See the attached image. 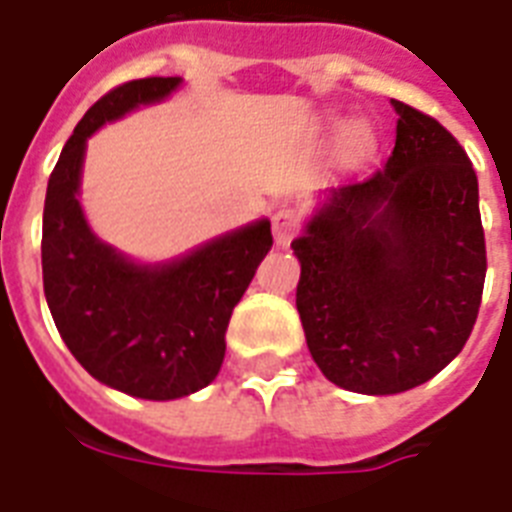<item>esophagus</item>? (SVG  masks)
Wrapping results in <instances>:
<instances>
[{"label":"esophagus","instance_id":"1","mask_svg":"<svg viewBox=\"0 0 512 512\" xmlns=\"http://www.w3.org/2000/svg\"><path fill=\"white\" fill-rule=\"evenodd\" d=\"M299 224H302V215L294 207H280L272 215V234H275V242L278 245H288V242L294 240V234H297Z\"/></svg>","mask_w":512,"mask_h":512}]
</instances>
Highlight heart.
<instances>
[{
	"label": "heart",
	"instance_id": "obj_1",
	"mask_svg": "<svg viewBox=\"0 0 512 512\" xmlns=\"http://www.w3.org/2000/svg\"><path fill=\"white\" fill-rule=\"evenodd\" d=\"M356 142H359V145H364V142H367L364 140V134H356Z\"/></svg>",
	"mask_w": 512,
	"mask_h": 512
}]
</instances>
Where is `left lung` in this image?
Returning <instances> with one entry per match:
<instances>
[{"label":"left lung","instance_id":"8db88e82","mask_svg":"<svg viewBox=\"0 0 512 512\" xmlns=\"http://www.w3.org/2000/svg\"><path fill=\"white\" fill-rule=\"evenodd\" d=\"M386 167L329 188L291 242L310 356L334 386L399 394L461 353L486 280L478 175L432 115L391 99Z\"/></svg>","mask_w":512,"mask_h":512}]
</instances>
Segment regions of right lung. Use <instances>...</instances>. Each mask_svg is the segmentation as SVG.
<instances>
[{
    "label": "right lung",
    "mask_w": 512,
    "mask_h": 512,
    "mask_svg": "<svg viewBox=\"0 0 512 512\" xmlns=\"http://www.w3.org/2000/svg\"><path fill=\"white\" fill-rule=\"evenodd\" d=\"M180 78H142L88 107L48 180L42 286L61 340L99 383L140 399H180L213 383L234 305L270 253V221L242 226L167 264H134L99 240L80 207L86 140Z\"/></svg>",
    "instance_id": "1"
}]
</instances>
